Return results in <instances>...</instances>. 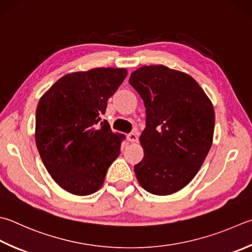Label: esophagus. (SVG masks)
<instances>
[{"label": "esophagus", "instance_id": "34e87169", "mask_svg": "<svg viewBox=\"0 0 252 252\" xmlns=\"http://www.w3.org/2000/svg\"><path fill=\"white\" fill-rule=\"evenodd\" d=\"M127 139L130 142H137L138 141V135L135 134V132H131V134L127 135Z\"/></svg>", "mask_w": 252, "mask_h": 252}]
</instances>
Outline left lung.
Segmentation results:
<instances>
[{"mask_svg": "<svg viewBox=\"0 0 252 252\" xmlns=\"http://www.w3.org/2000/svg\"><path fill=\"white\" fill-rule=\"evenodd\" d=\"M129 84L144 101V158L134 170L142 189L170 195L192 181L213 144L214 107L191 75L163 64L140 67Z\"/></svg>", "mask_w": 252, "mask_h": 252, "instance_id": "obj_1", "label": "left lung"}]
</instances>
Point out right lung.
<instances>
[{
	"instance_id": "add662e5",
	"label": "right lung",
	"mask_w": 252,
	"mask_h": 252,
	"mask_svg": "<svg viewBox=\"0 0 252 252\" xmlns=\"http://www.w3.org/2000/svg\"><path fill=\"white\" fill-rule=\"evenodd\" d=\"M127 75L125 68H93L61 77L42 94L35 140L40 158L61 189L84 196L98 191L121 153L125 136L105 121L107 99Z\"/></svg>"
}]
</instances>
